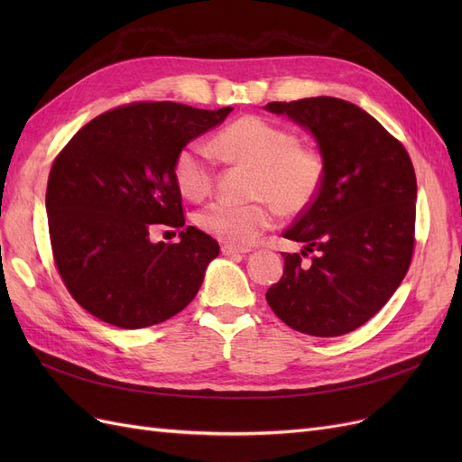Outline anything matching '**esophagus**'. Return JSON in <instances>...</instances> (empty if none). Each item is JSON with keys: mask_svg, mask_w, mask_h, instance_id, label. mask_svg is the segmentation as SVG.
<instances>
[{"mask_svg": "<svg viewBox=\"0 0 462 462\" xmlns=\"http://www.w3.org/2000/svg\"><path fill=\"white\" fill-rule=\"evenodd\" d=\"M248 248H239V246H233V245H223L221 246V254L223 256H239V254H246Z\"/></svg>", "mask_w": 462, "mask_h": 462, "instance_id": "1", "label": "esophagus"}]
</instances>
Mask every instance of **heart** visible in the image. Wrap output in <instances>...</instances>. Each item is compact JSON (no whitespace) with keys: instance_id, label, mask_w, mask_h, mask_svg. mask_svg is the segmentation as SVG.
I'll list each match as a JSON object with an SVG mask.
<instances>
[{"instance_id":"obj_1","label":"heart","mask_w":462,"mask_h":462,"mask_svg":"<svg viewBox=\"0 0 462 462\" xmlns=\"http://www.w3.org/2000/svg\"><path fill=\"white\" fill-rule=\"evenodd\" d=\"M212 148L223 160L253 170L248 204L217 200L206 206L197 221L217 239L245 246L272 227L273 209L297 217L314 206L328 173L326 156L316 146L300 144V136L262 116H243L223 127ZM173 179L189 200H202L214 189V165L202 144H185L175 153Z\"/></svg>"}]
</instances>
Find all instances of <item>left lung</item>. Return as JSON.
<instances>
[{"label": "left lung", "instance_id": "left-lung-1", "mask_svg": "<svg viewBox=\"0 0 462 462\" xmlns=\"http://www.w3.org/2000/svg\"><path fill=\"white\" fill-rule=\"evenodd\" d=\"M310 129L328 162L314 206L283 233L304 243L283 253L282 279L265 292L292 329L337 337L365 326L407 275L414 253L416 175L409 152L365 109L331 96L270 102Z\"/></svg>", "mask_w": 462, "mask_h": 462}]
</instances>
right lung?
Segmentation results:
<instances>
[{"mask_svg": "<svg viewBox=\"0 0 462 462\" xmlns=\"http://www.w3.org/2000/svg\"><path fill=\"white\" fill-rule=\"evenodd\" d=\"M231 107L133 102L87 123L55 156L46 190L55 268L92 316L123 329L156 326L197 297L219 245L197 227L150 243L156 223L183 227L175 153Z\"/></svg>", "mask_w": 462, "mask_h": 462, "instance_id": "obj_1", "label": "right lung"}]
</instances>
